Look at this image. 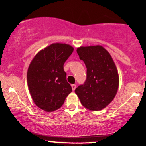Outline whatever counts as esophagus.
I'll use <instances>...</instances> for the list:
<instances>
[{
	"instance_id": "34e87169",
	"label": "esophagus",
	"mask_w": 146,
	"mask_h": 146,
	"mask_svg": "<svg viewBox=\"0 0 146 146\" xmlns=\"http://www.w3.org/2000/svg\"><path fill=\"white\" fill-rule=\"evenodd\" d=\"M71 87H72V90H75L76 88V85H75V84H73V85H71Z\"/></svg>"
}]
</instances>
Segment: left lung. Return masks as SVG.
<instances>
[{
	"label": "left lung",
	"mask_w": 146,
	"mask_h": 146,
	"mask_svg": "<svg viewBox=\"0 0 146 146\" xmlns=\"http://www.w3.org/2000/svg\"><path fill=\"white\" fill-rule=\"evenodd\" d=\"M77 53L86 66L87 76L75 92L85 108L99 111L107 107L117 94V68L108 51L101 46L80 47Z\"/></svg>",
	"instance_id": "obj_1"
}]
</instances>
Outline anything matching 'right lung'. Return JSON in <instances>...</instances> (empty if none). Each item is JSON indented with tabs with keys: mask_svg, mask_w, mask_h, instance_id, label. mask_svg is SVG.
Masks as SVG:
<instances>
[{
	"mask_svg": "<svg viewBox=\"0 0 146 146\" xmlns=\"http://www.w3.org/2000/svg\"><path fill=\"white\" fill-rule=\"evenodd\" d=\"M73 51L70 45L53 44L39 51L29 65L27 84L31 96L46 111L58 110L71 92L64 64Z\"/></svg>",
	"mask_w": 146,
	"mask_h": 146,
	"instance_id": "right-lung-1",
	"label": "right lung"
}]
</instances>
